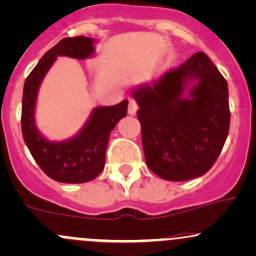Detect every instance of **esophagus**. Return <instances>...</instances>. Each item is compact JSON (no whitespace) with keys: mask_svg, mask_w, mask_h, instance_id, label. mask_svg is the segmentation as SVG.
<instances>
[{"mask_svg":"<svg viewBox=\"0 0 256 256\" xmlns=\"http://www.w3.org/2000/svg\"><path fill=\"white\" fill-rule=\"evenodd\" d=\"M137 109H138V104H137L136 100L131 98V100H128V114H130V115H134V114H136Z\"/></svg>","mask_w":256,"mask_h":256,"instance_id":"obj_1","label":"esophagus"}]
</instances>
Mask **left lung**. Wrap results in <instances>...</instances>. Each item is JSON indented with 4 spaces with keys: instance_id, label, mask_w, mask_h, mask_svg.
Masks as SVG:
<instances>
[{
    "instance_id": "8db88e82",
    "label": "left lung",
    "mask_w": 256,
    "mask_h": 256,
    "mask_svg": "<svg viewBox=\"0 0 256 256\" xmlns=\"http://www.w3.org/2000/svg\"><path fill=\"white\" fill-rule=\"evenodd\" d=\"M132 96L146 162L156 175L187 181L210 170L226 142L231 114L226 78L206 53L137 87Z\"/></svg>"
}]
</instances>
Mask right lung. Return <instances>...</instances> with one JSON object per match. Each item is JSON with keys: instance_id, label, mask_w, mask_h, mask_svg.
Listing matches in <instances>:
<instances>
[{"instance_id": "right-lung-1", "label": "right lung", "mask_w": 256, "mask_h": 256, "mask_svg": "<svg viewBox=\"0 0 256 256\" xmlns=\"http://www.w3.org/2000/svg\"><path fill=\"white\" fill-rule=\"evenodd\" d=\"M94 52V38H66L47 50L26 78L22 102V131L32 158L48 178L63 184H84L96 178L106 162L109 134L128 114V100L110 106H97L82 130L68 141L50 142L35 125V104L38 87L60 56L86 60Z\"/></svg>"}]
</instances>
